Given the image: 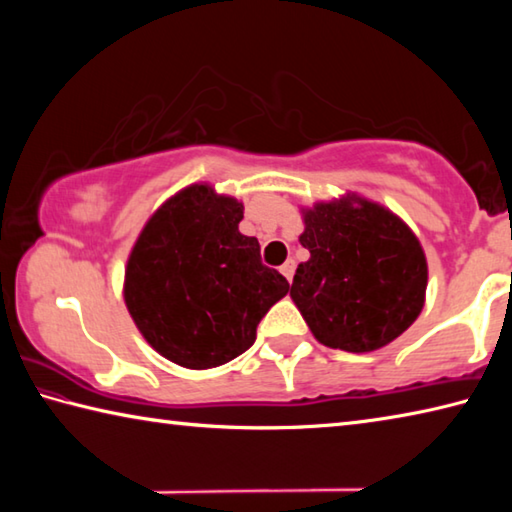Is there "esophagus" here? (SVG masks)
Wrapping results in <instances>:
<instances>
[{
	"instance_id": "esophagus-1",
	"label": "esophagus",
	"mask_w": 512,
	"mask_h": 512,
	"mask_svg": "<svg viewBox=\"0 0 512 512\" xmlns=\"http://www.w3.org/2000/svg\"><path fill=\"white\" fill-rule=\"evenodd\" d=\"M280 271L291 282L293 280V273H296V262H293V259H287V262H284V266L280 268Z\"/></svg>"
}]
</instances>
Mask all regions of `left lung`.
I'll return each mask as SVG.
<instances>
[{"label":"left lung","mask_w":512,"mask_h":512,"mask_svg":"<svg viewBox=\"0 0 512 512\" xmlns=\"http://www.w3.org/2000/svg\"><path fill=\"white\" fill-rule=\"evenodd\" d=\"M307 262L291 298L311 334L334 350L372 352L395 341L424 307L427 259L409 225L348 194L302 210Z\"/></svg>","instance_id":"1"}]
</instances>
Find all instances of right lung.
<instances>
[{"instance_id":"1","label":"right lung","mask_w":512,"mask_h":512,"mask_svg":"<svg viewBox=\"0 0 512 512\" xmlns=\"http://www.w3.org/2000/svg\"><path fill=\"white\" fill-rule=\"evenodd\" d=\"M244 205L189 185L146 221L126 264L128 314L155 352L207 370L255 343L259 320L289 291L262 264L259 241L239 232Z\"/></svg>"}]
</instances>
